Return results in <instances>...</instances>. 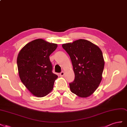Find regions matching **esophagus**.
Returning <instances> with one entry per match:
<instances>
[{"label":"esophagus","mask_w":127,"mask_h":127,"mask_svg":"<svg viewBox=\"0 0 127 127\" xmlns=\"http://www.w3.org/2000/svg\"><path fill=\"white\" fill-rule=\"evenodd\" d=\"M60 76L61 77H63V76L64 75V72H63V71H62V72H61V73H60Z\"/></svg>","instance_id":"esophagus-1"}]
</instances>
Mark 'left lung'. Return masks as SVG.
I'll list each match as a JSON object with an SVG mask.
<instances>
[{
    "label": "left lung",
    "mask_w": 127,
    "mask_h": 127,
    "mask_svg": "<svg viewBox=\"0 0 127 127\" xmlns=\"http://www.w3.org/2000/svg\"><path fill=\"white\" fill-rule=\"evenodd\" d=\"M62 47L70 57L75 74L70 84L71 92L82 98L92 95L102 79L105 62L102 50L85 39L64 43Z\"/></svg>",
    "instance_id": "obj_1"
}]
</instances>
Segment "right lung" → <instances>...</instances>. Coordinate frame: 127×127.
I'll list each match as a JSON object with an SVG mask.
<instances>
[{"mask_svg": "<svg viewBox=\"0 0 127 127\" xmlns=\"http://www.w3.org/2000/svg\"><path fill=\"white\" fill-rule=\"evenodd\" d=\"M57 47L56 43L38 39L28 43L18 54L17 64L20 78L35 96L44 97L53 89L58 76L52 72L49 56Z\"/></svg>", "mask_w": 127, "mask_h": 127, "instance_id": "1", "label": "right lung"}]
</instances>
